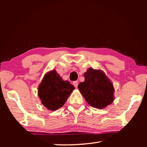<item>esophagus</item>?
<instances>
[{
    "label": "esophagus",
    "mask_w": 147,
    "mask_h": 147,
    "mask_svg": "<svg viewBox=\"0 0 147 147\" xmlns=\"http://www.w3.org/2000/svg\"><path fill=\"white\" fill-rule=\"evenodd\" d=\"M73 85H74V87H75V88H78V81L74 82Z\"/></svg>",
    "instance_id": "34e87169"
}]
</instances>
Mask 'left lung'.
<instances>
[{"label": "left lung", "mask_w": 147, "mask_h": 147, "mask_svg": "<svg viewBox=\"0 0 147 147\" xmlns=\"http://www.w3.org/2000/svg\"><path fill=\"white\" fill-rule=\"evenodd\" d=\"M84 76L85 80L78 88L89 105L103 109L113 102V85L102 71L89 68Z\"/></svg>", "instance_id": "obj_1"}]
</instances>
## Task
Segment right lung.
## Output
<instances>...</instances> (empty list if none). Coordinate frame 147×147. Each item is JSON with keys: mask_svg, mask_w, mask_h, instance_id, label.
<instances>
[{"mask_svg": "<svg viewBox=\"0 0 147 147\" xmlns=\"http://www.w3.org/2000/svg\"><path fill=\"white\" fill-rule=\"evenodd\" d=\"M74 89L69 81H64L56 70L47 73L38 87V94L43 105L51 111L63 106Z\"/></svg>", "mask_w": 147, "mask_h": 147, "instance_id": "right-lung-1", "label": "right lung"}]
</instances>
